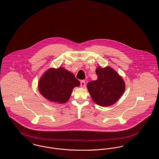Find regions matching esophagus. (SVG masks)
<instances>
[{
    "label": "esophagus",
    "instance_id": "esophagus-1",
    "mask_svg": "<svg viewBox=\"0 0 159 159\" xmlns=\"http://www.w3.org/2000/svg\"><path fill=\"white\" fill-rule=\"evenodd\" d=\"M80 86L82 87H85V80H81L80 81Z\"/></svg>",
    "mask_w": 159,
    "mask_h": 159
}]
</instances>
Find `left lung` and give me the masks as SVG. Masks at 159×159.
<instances>
[{
  "instance_id": "8db88e82",
  "label": "left lung",
  "mask_w": 159,
  "mask_h": 159,
  "mask_svg": "<svg viewBox=\"0 0 159 159\" xmlns=\"http://www.w3.org/2000/svg\"><path fill=\"white\" fill-rule=\"evenodd\" d=\"M96 74L98 79L88 83V90L95 103L102 107L110 106L124 93L125 82L115 70L109 67H98Z\"/></svg>"
}]
</instances>
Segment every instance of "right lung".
Segmentation results:
<instances>
[{
  "instance_id": "add662e5",
  "label": "right lung",
  "mask_w": 159,
  "mask_h": 159,
  "mask_svg": "<svg viewBox=\"0 0 159 159\" xmlns=\"http://www.w3.org/2000/svg\"><path fill=\"white\" fill-rule=\"evenodd\" d=\"M80 85L70 72L63 67L50 69L41 77L38 89L41 94L51 102L64 103L68 101L72 90Z\"/></svg>"
}]
</instances>
